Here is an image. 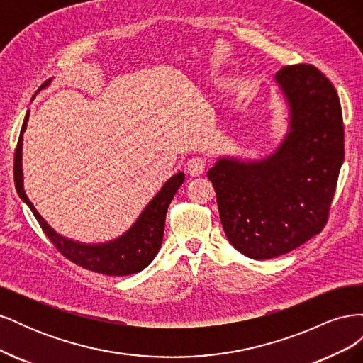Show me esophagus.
Masks as SVG:
<instances>
[{
    "label": "esophagus",
    "instance_id": "1",
    "mask_svg": "<svg viewBox=\"0 0 363 363\" xmlns=\"http://www.w3.org/2000/svg\"><path fill=\"white\" fill-rule=\"evenodd\" d=\"M206 160L203 157H192L186 163V171L191 175V177H196V175H200L204 172L206 169Z\"/></svg>",
    "mask_w": 363,
    "mask_h": 363
}]
</instances>
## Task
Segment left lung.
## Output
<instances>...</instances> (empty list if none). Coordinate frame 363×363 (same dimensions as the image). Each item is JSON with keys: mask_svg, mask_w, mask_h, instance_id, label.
<instances>
[{"mask_svg": "<svg viewBox=\"0 0 363 363\" xmlns=\"http://www.w3.org/2000/svg\"><path fill=\"white\" fill-rule=\"evenodd\" d=\"M276 82L289 131L271 156L219 159L208 169L228 242L265 260L303 245L327 224L344 162V123L332 82L313 65H288Z\"/></svg>", "mask_w": 363, "mask_h": 363, "instance_id": "1", "label": "left lung"}]
</instances>
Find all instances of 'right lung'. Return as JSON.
Wrapping results in <instances>:
<instances>
[{
    "instance_id": "add662e5",
    "label": "right lung",
    "mask_w": 363,
    "mask_h": 363,
    "mask_svg": "<svg viewBox=\"0 0 363 363\" xmlns=\"http://www.w3.org/2000/svg\"><path fill=\"white\" fill-rule=\"evenodd\" d=\"M50 82L43 83L42 87ZM28 113L26 115L23 128L18 139V145L15 150V164H13V175H15V186L18 195L21 196L36 216L39 225L42 227L52 245L56 247L62 255L74 262L84 269H89L104 276H128V274H136L147 268L151 260L156 257L160 250L163 240V230H164V218H167V211L171 200L174 199L175 192L184 182V174L177 172L175 175L163 184V188L157 192V195L150 201L145 207V211L140 213L138 221L130 230L119 236L115 240H111L107 244H95L87 245L75 240L67 239L65 236L54 232V230L47 224L39 212L35 208L26 195L23 186V133L27 127Z\"/></svg>"
}]
</instances>
